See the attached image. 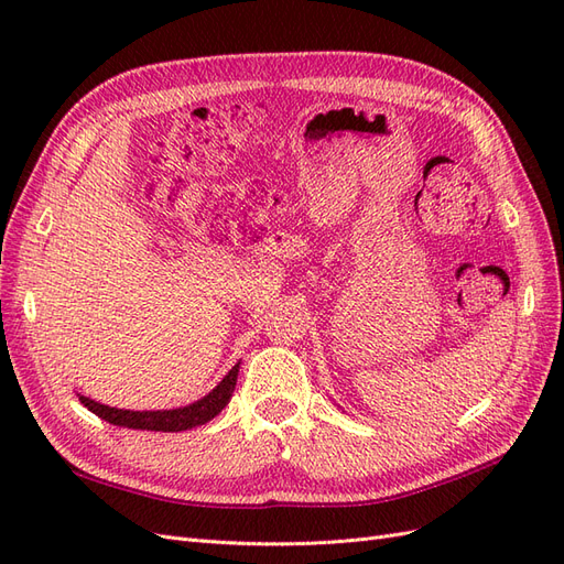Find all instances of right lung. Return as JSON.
I'll list each match as a JSON object with an SVG mask.
<instances>
[{
    "instance_id": "right-lung-1",
    "label": "right lung",
    "mask_w": 564,
    "mask_h": 564,
    "mask_svg": "<svg viewBox=\"0 0 564 564\" xmlns=\"http://www.w3.org/2000/svg\"><path fill=\"white\" fill-rule=\"evenodd\" d=\"M237 373H240V362H237L226 377L214 390H209L207 395L176 409H152V412H133V409H117L100 404L91 398H84L77 392L79 402L94 412L96 416L106 419L112 425H119V429H133V431H155V433H181V431H191L197 429V425H204L212 421L214 416L220 414L230 398L237 383Z\"/></svg>"
}]
</instances>
